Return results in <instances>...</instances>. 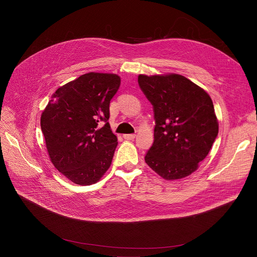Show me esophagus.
I'll use <instances>...</instances> for the list:
<instances>
[{
    "label": "esophagus",
    "instance_id": "obj_1",
    "mask_svg": "<svg viewBox=\"0 0 257 257\" xmlns=\"http://www.w3.org/2000/svg\"><path fill=\"white\" fill-rule=\"evenodd\" d=\"M136 134H124V139L127 140V141H131V140H134L136 139Z\"/></svg>",
    "mask_w": 257,
    "mask_h": 257
}]
</instances>
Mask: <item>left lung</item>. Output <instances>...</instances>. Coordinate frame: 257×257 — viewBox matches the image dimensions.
<instances>
[{
    "label": "left lung",
    "mask_w": 257,
    "mask_h": 257,
    "mask_svg": "<svg viewBox=\"0 0 257 257\" xmlns=\"http://www.w3.org/2000/svg\"><path fill=\"white\" fill-rule=\"evenodd\" d=\"M153 105L154 143L146 164L167 180L194 173L218 137L219 123L209 94L178 74L139 76Z\"/></svg>",
    "instance_id": "8db88e82"
}]
</instances>
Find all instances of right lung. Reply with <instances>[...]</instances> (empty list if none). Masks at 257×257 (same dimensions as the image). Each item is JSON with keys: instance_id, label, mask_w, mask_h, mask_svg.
<instances>
[{"instance_id": "add662e5", "label": "right lung", "mask_w": 257, "mask_h": 257, "mask_svg": "<svg viewBox=\"0 0 257 257\" xmlns=\"http://www.w3.org/2000/svg\"><path fill=\"white\" fill-rule=\"evenodd\" d=\"M120 84L115 74L87 73L60 86L40 117L52 164L79 185L98 182L117 146L109 104Z\"/></svg>"}]
</instances>
